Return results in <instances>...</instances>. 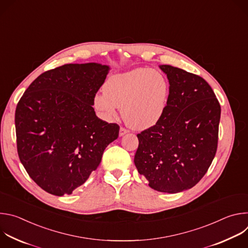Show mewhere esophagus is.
Returning <instances> with one entry per match:
<instances>
[{"label":"esophagus","mask_w":248,"mask_h":248,"mask_svg":"<svg viewBox=\"0 0 248 248\" xmlns=\"http://www.w3.org/2000/svg\"><path fill=\"white\" fill-rule=\"evenodd\" d=\"M128 132V130L127 129H125V128H124V127H121L120 128V136H123V135H124V134H126Z\"/></svg>","instance_id":"obj_1"}]
</instances>
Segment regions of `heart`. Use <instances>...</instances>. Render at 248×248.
Listing matches in <instances>:
<instances>
[{"label": "heart", "mask_w": 248, "mask_h": 248, "mask_svg": "<svg viewBox=\"0 0 248 248\" xmlns=\"http://www.w3.org/2000/svg\"><path fill=\"white\" fill-rule=\"evenodd\" d=\"M94 97V107L105 120H113L122 108L124 123L137 130L155 125L163 117L170 96V83L159 70L136 68L113 76Z\"/></svg>", "instance_id": "1"}]
</instances>
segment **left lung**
<instances>
[{
  "instance_id": "obj_1",
  "label": "left lung",
  "mask_w": 248,
  "mask_h": 248,
  "mask_svg": "<svg viewBox=\"0 0 248 248\" xmlns=\"http://www.w3.org/2000/svg\"><path fill=\"white\" fill-rule=\"evenodd\" d=\"M170 96L160 121L137 134L134 164L149 186L178 193L193 187L207 172L217 146L221 106L201 77L169 64Z\"/></svg>"
}]
</instances>
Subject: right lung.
I'll return each mask as SVG.
<instances>
[{
	"mask_svg": "<svg viewBox=\"0 0 248 248\" xmlns=\"http://www.w3.org/2000/svg\"><path fill=\"white\" fill-rule=\"evenodd\" d=\"M110 67L67 63L40 75L17 103V153L30 178L53 195L72 194L95 170L120 126L100 120L94 97Z\"/></svg>",
	"mask_w": 248,
	"mask_h": 248,
	"instance_id": "right-lung-1",
	"label": "right lung"
}]
</instances>
